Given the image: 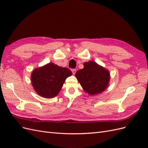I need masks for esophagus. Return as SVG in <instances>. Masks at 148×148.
Returning <instances> with one entry per match:
<instances>
[{
	"mask_svg": "<svg viewBox=\"0 0 148 148\" xmlns=\"http://www.w3.org/2000/svg\"><path fill=\"white\" fill-rule=\"evenodd\" d=\"M71 71H72L73 74L75 75L76 73V72H77V70H76V69H72V70H71Z\"/></svg>",
	"mask_w": 148,
	"mask_h": 148,
	"instance_id": "esophagus-1",
	"label": "esophagus"
}]
</instances>
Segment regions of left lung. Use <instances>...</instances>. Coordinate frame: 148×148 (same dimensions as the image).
Returning a JSON list of instances; mask_svg holds the SVG:
<instances>
[{
	"mask_svg": "<svg viewBox=\"0 0 148 148\" xmlns=\"http://www.w3.org/2000/svg\"><path fill=\"white\" fill-rule=\"evenodd\" d=\"M83 65L84 68L77 71L75 77L84 90L91 95L104 91L110 79L109 71L92 61L85 62Z\"/></svg>",
	"mask_w": 148,
	"mask_h": 148,
	"instance_id": "8db88e82",
	"label": "left lung"
}]
</instances>
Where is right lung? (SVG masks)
I'll use <instances>...</instances> for the list:
<instances>
[{
  "label": "right lung",
  "instance_id": "add662e5",
  "mask_svg": "<svg viewBox=\"0 0 148 148\" xmlns=\"http://www.w3.org/2000/svg\"><path fill=\"white\" fill-rule=\"evenodd\" d=\"M71 75L70 69L49 63L33 71L31 82L38 95L52 98L58 95L66 78Z\"/></svg>",
  "mask_w": 148,
  "mask_h": 148
}]
</instances>
